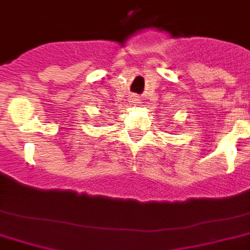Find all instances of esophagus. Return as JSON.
<instances>
[{"label":"esophagus","mask_w":250,"mask_h":250,"mask_svg":"<svg viewBox=\"0 0 250 250\" xmlns=\"http://www.w3.org/2000/svg\"><path fill=\"white\" fill-rule=\"evenodd\" d=\"M138 99H135V97H132V103H137Z\"/></svg>","instance_id":"1"}]
</instances>
